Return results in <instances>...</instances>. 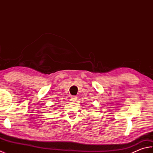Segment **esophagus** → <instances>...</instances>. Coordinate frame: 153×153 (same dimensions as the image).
Wrapping results in <instances>:
<instances>
[{
  "label": "esophagus",
  "instance_id": "esophagus-1",
  "mask_svg": "<svg viewBox=\"0 0 153 153\" xmlns=\"http://www.w3.org/2000/svg\"><path fill=\"white\" fill-rule=\"evenodd\" d=\"M77 97H76V96H71V98H70V100H71V101L75 102L77 100Z\"/></svg>",
  "mask_w": 153,
  "mask_h": 153
}]
</instances>
